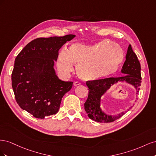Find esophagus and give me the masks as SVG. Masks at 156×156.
<instances>
[{
	"instance_id": "34e87169",
	"label": "esophagus",
	"mask_w": 156,
	"mask_h": 156,
	"mask_svg": "<svg viewBox=\"0 0 156 156\" xmlns=\"http://www.w3.org/2000/svg\"><path fill=\"white\" fill-rule=\"evenodd\" d=\"M80 84H81V83H79V82H78V81H75V82L73 83V85H74L75 87L79 86V85H80Z\"/></svg>"
}]
</instances>
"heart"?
Segmentation results:
<instances>
[{"label":"heart","instance_id":"b5f03b06","mask_svg":"<svg viewBox=\"0 0 156 156\" xmlns=\"http://www.w3.org/2000/svg\"><path fill=\"white\" fill-rule=\"evenodd\" d=\"M124 57V51L117 44L103 40L93 44L75 43L68 51L63 49L59 53L56 66L65 75L77 66L78 76L86 81H98L115 73Z\"/></svg>","mask_w":156,"mask_h":156}]
</instances>
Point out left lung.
<instances>
[{
    "mask_svg": "<svg viewBox=\"0 0 156 156\" xmlns=\"http://www.w3.org/2000/svg\"><path fill=\"white\" fill-rule=\"evenodd\" d=\"M121 72L123 75L119 77H110L87 82L89 91L88 98L84 103V110L90 119L101 123H108L120 119L127 112L126 111L113 116L106 114L100 107L101 97L115 84L126 82L133 86L136 89V94H138L141 83L140 64L131 45H129L127 48L126 60ZM132 107L133 106H131L127 110L129 111Z\"/></svg>",
    "mask_w": 156,
    "mask_h": 156,
    "instance_id": "obj_1",
    "label": "left lung"
}]
</instances>
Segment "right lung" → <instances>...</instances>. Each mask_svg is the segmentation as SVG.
Returning <instances> with one entry per match:
<instances>
[{
  "instance_id": "right-lung-1",
  "label": "right lung",
  "mask_w": 156,
  "mask_h": 156,
  "mask_svg": "<svg viewBox=\"0 0 156 156\" xmlns=\"http://www.w3.org/2000/svg\"><path fill=\"white\" fill-rule=\"evenodd\" d=\"M76 36L39 37L18 54L12 73V85L17 103L37 119L56 114L62 98L73 82L61 81L54 69L58 51Z\"/></svg>"
}]
</instances>
